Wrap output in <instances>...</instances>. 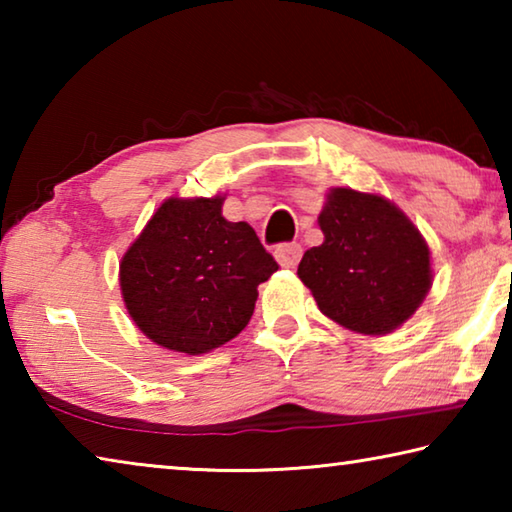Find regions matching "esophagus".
I'll list each match as a JSON object with an SVG mask.
<instances>
[{
  "instance_id": "1",
  "label": "esophagus",
  "mask_w": 512,
  "mask_h": 512,
  "mask_svg": "<svg viewBox=\"0 0 512 512\" xmlns=\"http://www.w3.org/2000/svg\"><path fill=\"white\" fill-rule=\"evenodd\" d=\"M302 257V246L300 244H282L275 250V259L284 268H296Z\"/></svg>"
}]
</instances>
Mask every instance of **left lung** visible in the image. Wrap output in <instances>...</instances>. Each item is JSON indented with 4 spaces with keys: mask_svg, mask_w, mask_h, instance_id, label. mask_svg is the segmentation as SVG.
Segmentation results:
<instances>
[{
    "mask_svg": "<svg viewBox=\"0 0 512 512\" xmlns=\"http://www.w3.org/2000/svg\"><path fill=\"white\" fill-rule=\"evenodd\" d=\"M325 241L302 255L298 277L318 309L357 334L406 323L431 289V253L400 207L379 194L329 189L318 216Z\"/></svg>",
    "mask_w": 512,
    "mask_h": 512,
    "instance_id": "1",
    "label": "left lung"
}]
</instances>
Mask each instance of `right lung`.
I'll return each instance as SVG.
<instances>
[{
    "label": "right lung",
    "instance_id": "add662e5",
    "mask_svg": "<svg viewBox=\"0 0 512 512\" xmlns=\"http://www.w3.org/2000/svg\"><path fill=\"white\" fill-rule=\"evenodd\" d=\"M223 196L164 201L119 264L121 298L162 348L205 354L248 325L257 287L277 262L246 221L221 214Z\"/></svg>",
    "mask_w": 512,
    "mask_h": 512
}]
</instances>
